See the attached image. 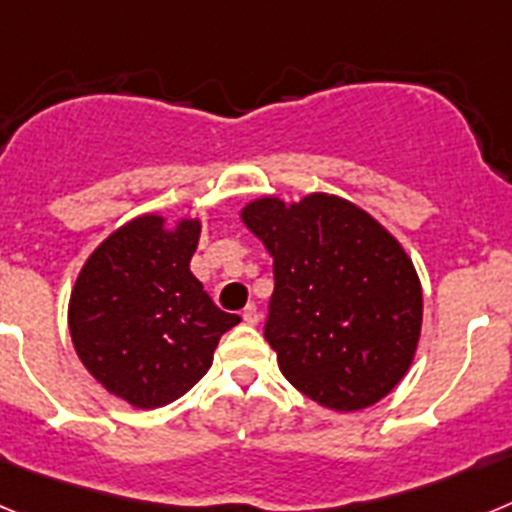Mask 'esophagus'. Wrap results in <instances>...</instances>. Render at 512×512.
I'll use <instances>...</instances> for the list:
<instances>
[{"label": "esophagus", "mask_w": 512, "mask_h": 512, "mask_svg": "<svg viewBox=\"0 0 512 512\" xmlns=\"http://www.w3.org/2000/svg\"><path fill=\"white\" fill-rule=\"evenodd\" d=\"M243 323L259 325V310H256V305H248L246 310H243Z\"/></svg>", "instance_id": "34e87169"}]
</instances>
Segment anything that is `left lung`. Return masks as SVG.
I'll return each mask as SVG.
<instances>
[{"label":"left lung","instance_id":"8db88e82","mask_svg":"<svg viewBox=\"0 0 512 512\" xmlns=\"http://www.w3.org/2000/svg\"><path fill=\"white\" fill-rule=\"evenodd\" d=\"M241 220L274 259L264 336L287 382L323 408L356 413L390 395L415 359L423 289L390 230L338 194H264Z\"/></svg>","mask_w":512,"mask_h":512}]
</instances>
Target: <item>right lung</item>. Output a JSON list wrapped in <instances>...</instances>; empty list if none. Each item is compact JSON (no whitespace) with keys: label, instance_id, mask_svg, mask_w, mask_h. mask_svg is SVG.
<instances>
[{"label":"right lung","instance_id":"add662e5","mask_svg":"<svg viewBox=\"0 0 512 512\" xmlns=\"http://www.w3.org/2000/svg\"><path fill=\"white\" fill-rule=\"evenodd\" d=\"M200 233V217H133L89 253L71 289L76 356L138 410L187 395L212 366L220 336L241 323L217 310L189 271Z\"/></svg>","mask_w":512,"mask_h":512}]
</instances>
